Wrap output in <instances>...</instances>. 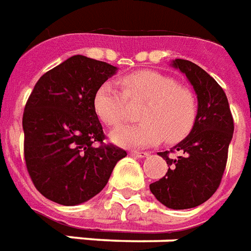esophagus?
Here are the masks:
<instances>
[{
	"label": "esophagus",
	"mask_w": 251,
	"mask_h": 251,
	"mask_svg": "<svg viewBox=\"0 0 251 251\" xmlns=\"http://www.w3.org/2000/svg\"><path fill=\"white\" fill-rule=\"evenodd\" d=\"M130 155L137 157V158H145V157L149 155V153H146V151H135V150H133V151H130Z\"/></svg>",
	"instance_id": "obj_1"
}]
</instances>
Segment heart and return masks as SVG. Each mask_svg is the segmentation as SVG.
<instances>
[{
  "mask_svg": "<svg viewBox=\"0 0 251 251\" xmlns=\"http://www.w3.org/2000/svg\"><path fill=\"white\" fill-rule=\"evenodd\" d=\"M125 92L105 81L94 94V110L106 125L117 126L127 117V97L146 100L141 113L144 122L121 126L111 131V141L124 148H146L165 138L177 142L190 131L196 118V101L187 89L165 74L142 70L122 78Z\"/></svg>",
  "mask_w": 251,
  "mask_h": 251,
  "instance_id": "obj_1",
  "label": "heart"
}]
</instances>
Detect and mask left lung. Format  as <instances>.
<instances>
[{
  "label": "left lung",
  "instance_id": "left-lung-1",
  "mask_svg": "<svg viewBox=\"0 0 251 251\" xmlns=\"http://www.w3.org/2000/svg\"><path fill=\"white\" fill-rule=\"evenodd\" d=\"M170 65L185 74L194 89L197 116L190 133L170 153H158L169 169L150 185V192L169 209L182 210L206 202L220 186L234 122L224 89L203 69L179 58Z\"/></svg>",
  "mask_w": 251,
  "mask_h": 251
}]
</instances>
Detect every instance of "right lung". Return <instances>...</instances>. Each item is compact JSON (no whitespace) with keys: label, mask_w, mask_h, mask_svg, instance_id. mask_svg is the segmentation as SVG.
<instances>
[{"label":"right lung","mask_w":251,"mask_h":251,"mask_svg":"<svg viewBox=\"0 0 251 251\" xmlns=\"http://www.w3.org/2000/svg\"><path fill=\"white\" fill-rule=\"evenodd\" d=\"M117 70L77 54L37 81L22 118L24 151L31 181L50 201L74 206L92 200L126 157L113 145L96 146L105 134L94 94Z\"/></svg>","instance_id":"add662e5"}]
</instances>
